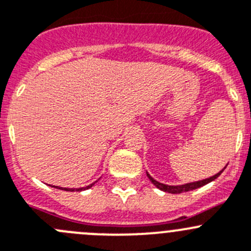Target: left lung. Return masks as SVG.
<instances>
[{
	"label": "left lung",
	"mask_w": 251,
	"mask_h": 251,
	"mask_svg": "<svg viewBox=\"0 0 251 251\" xmlns=\"http://www.w3.org/2000/svg\"><path fill=\"white\" fill-rule=\"evenodd\" d=\"M226 169V168H224ZM223 169V170H224ZM223 170L219 171L218 174H216L214 176H212V177L209 178H206V180H202V181H197V182H191V183H185V185H180V186H169V185H164V183H160L157 182L156 180H154V178L151 177V176L149 175V174H147L148 177H149V180L151 181L152 183H154L155 186H156L157 188H160L161 191H164V192H169V193H182V192H187V191H191V190H196V188L199 187H202V186L207 185L208 182H211V181L216 180L217 177H218L219 175H221L222 173H223Z\"/></svg>",
	"instance_id": "1"
}]
</instances>
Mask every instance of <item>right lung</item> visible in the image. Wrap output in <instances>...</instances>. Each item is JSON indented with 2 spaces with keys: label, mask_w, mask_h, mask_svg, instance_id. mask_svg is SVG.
Masks as SVG:
<instances>
[{
  "label": "right lung",
  "mask_w": 251,
  "mask_h": 251,
  "mask_svg": "<svg viewBox=\"0 0 251 251\" xmlns=\"http://www.w3.org/2000/svg\"><path fill=\"white\" fill-rule=\"evenodd\" d=\"M92 186H94V183H91V185L87 186V187L76 188V191H82V190H86V188H90V187H92ZM56 188H61V187H56ZM64 190H65V191H75V190H74V188H70V190H69V188H64Z\"/></svg>",
  "instance_id": "1"
}]
</instances>
